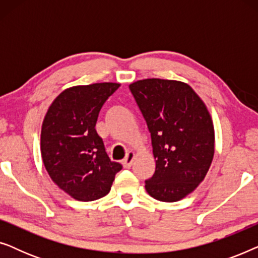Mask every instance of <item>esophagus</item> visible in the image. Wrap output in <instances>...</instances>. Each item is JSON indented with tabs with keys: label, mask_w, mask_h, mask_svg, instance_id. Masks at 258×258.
I'll use <instances>...</instances> for the list:
<instances>
[{
	"label": "esophagus",
	"mask_w": 258,
	"mask_h": 258,
	"mask_svg": "<svg viewBox=\"0 0 258 258\" xmlns=\"http://www.w3.org/2000/svg\"><path fill=\"white\" fill-rule=\"evenodd\" d=\"M134 157H135V154H134L133 151H129V153L126 154V156L124 157V160L122 161L123 165H124L125 168H130V167H132V163H133V161H134Z\"/></svg>",
	"instance_id": "1"
}]
</instances>
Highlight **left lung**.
<instances>
[{
  "instance_id": "1",
  "label": "left lung",
  "mask_w": 258,
  "mask_h": 258,
  "mask_svg": "<svg viewBox=\"0 0 258 258\" xmlns=\"http://www.w3.org/2000/svg\"><path fill=\"white\" fill-rule=\"evenodd\" d=\"M150 132L156 160L146 190L162 202H176L206 177L214 157L215 133L206 104L178 81L147 79L129 86Z\"/></svg>"
}]
</instances>
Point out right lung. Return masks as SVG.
Segmentation results:
<instances>
[{"label":"right lung","mask_w":258,"mask_h":258,"mask_svg":"<svg viewBox=\"0 0 258 258\" xmlns=\"http://www.w3.org/2000/svg\"><path fill=\"white\" fill-rule=\"evenodd\" d=\"M118 83L69 88L49 107L41 132V154L49 176L73 199L89 202L110 191L122 164L105 151L96 125Z\"/></svg>","instance_id":"obj_1"}]
</instances>
